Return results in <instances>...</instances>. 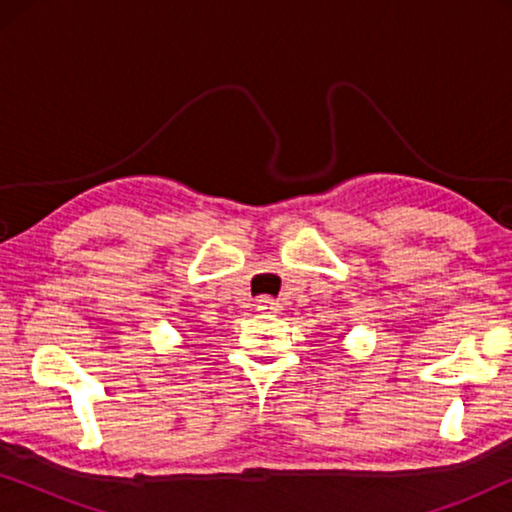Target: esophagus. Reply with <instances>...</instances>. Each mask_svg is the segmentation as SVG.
<instances>
[{"label": "esophagus", "mask_w": 512, "mask_h": 512, "mask_svg": "<svg viewBox=\"0 0 512 512\" xmlns=\"http://www.w3.org/2000/svg\"><path fill=\"white\" fill-rule=\"evenodd\" d=\"M256 310L263 312V314H279V312H282V303H279V300H275V298H270V296H261L256 300Z\"/></svg>", "instance_id": "obj_1"}]
</instances>
